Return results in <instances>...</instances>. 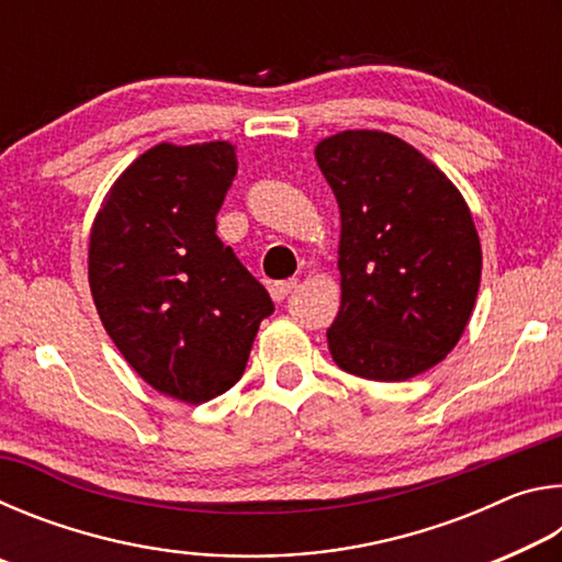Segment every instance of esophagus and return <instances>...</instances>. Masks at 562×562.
Masks as SVG:
<instances>
[{
  "mask_svg": "<svg viewBox=\"0 0 562 562\" xmlns=\"http://www.w3.org/2000/svg\"><path fill=\"white\" fill-rule=\"evenodd\" d=\"M297 288V280H282V282H272L270 284V294L274 302H282L288 294Z\"/></svg>",
  "mask_w": 562,
  "mask_h": 562,
  "instance_id": "1",
  "label": "esophagus"
}]
</instances>
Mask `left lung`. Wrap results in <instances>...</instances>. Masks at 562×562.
<instances>
[{"mask_svg": "<svg viewBox=\"0 0 562 562\" xmlns=\"http://www.w3.org/2000/svg\"><path fill=\"white\" fill-rule=\"evenodd\" d=\"M315 158L341 215L331 359L361 379L406 382L439 364L471 319L481 240L469 205L392 133L341 131Z\"/></svg>", "mask_w": 562, "mask_h": 562, "instance_id": "1", "label": "left lung"}]
</instances>
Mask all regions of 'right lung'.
Masks as SVG:
<instances>
[{"instance_id":"obj_1","label":"right lung","mask_w":562,"mask_h":562,"mask_svg":"<svg viewBox=\"0 0 562 562\" xmlns=\"http://www.w3.org/2000/svg\"><path fill=\"white\" fill-rule=\"evenodd\" d=\"M237 173L227 140L148 148L91 225L89 284L113 345L156 392L186 404L243 376L268 290L215 235Z\"/></svg>"}]
</instances>
